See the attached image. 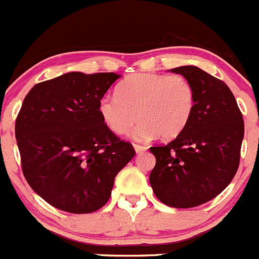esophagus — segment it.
I'll list each match as a JSON object with an SVG mask.
<instances>
[{
  "label": "esophagus",
  "mask_w": 259,
  "mask_h": 259,
  "mask_svg": "<svg viewBox=\"0 0 259 259\" xmlns=\"http://www.w3.org/2000/svg\"><path fill=\"white\" fill-rule=\"evenodd\" d=\"M133 147H135V151L137 153H142V152H145L146 150H147L145 146H140V145H133Z\"/></svg>",
  "instance_id": "esophagus-1"
}]
</instances>
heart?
<instances>
[{"instance_id": "1", "label": "heart", "mask_w": 259, "mask_h": 259, "mask_svg": "<svg viewBox=\"0 0 259 259\" xmlns=\"http://www.w3.org/2000/svg\"><path fill=\"white\" fill-rule=\"evenodd\" d=\"M195 89L183 75L140 73L118 87L117 96L102 97L98 111L106 126L116 135L132 133L147 142L158 135L163 140L178 137L188 127L195 108Z\"/></svg>"}]
</instances>
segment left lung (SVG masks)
I'll return each mask as SVG.
<instances>
[{"mask_svg": "<svg viewBox=\"0 0 259 259\" xmlns=\"http://www.w3.org/2000/svg\"><path fill=\"white\" fill-rule=\"evenodd\" d=\"M171 71L193 84L195 108L188 127L175 140L150 147L156 157L150 184L161 203L194 208L219 195L234 178L244 121L224 81L193 65Z\"/></svg>", "mask_w": 259, "mask_h": 259, "instance_id": "obj_1", "label": "left lung"}]
</instances>
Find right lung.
Listing matches in <instances>:
<instances>
[{"mask_svg":"<svg viewBox=\"0 0 259 259\" xmlns=\"http://www.w3.org/2000/svg\"><path fill=\"white\" fill-rule=\"evenodd\" d=\"M118 78L71 71L36 84L25 97L15 124L22 172L54 208L73 214L101 209L117 174L135 157L133 146L117 137L98 111Z\"/></svg>","mask_w":259,"mask_h":259,"instance_id":"1","label":"right lung"}]
</instances>
